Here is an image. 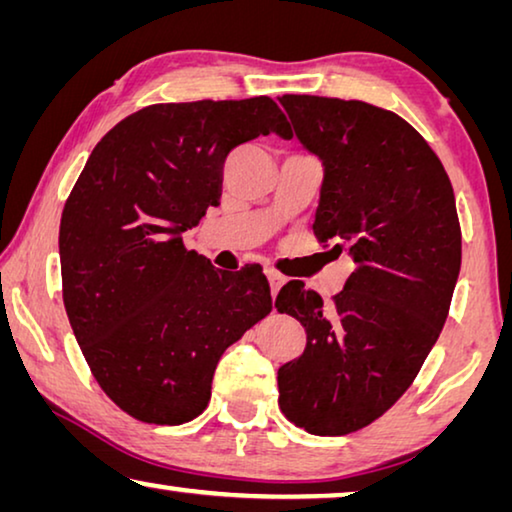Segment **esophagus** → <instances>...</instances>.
<instances>
[{
    "label": "esophagus",
    "instance_id": "esophagus-1",
    "mask_svg": "<svg viewBox=\"0 0 512 512\" xmlns=\"http://www.w3.org/2000/svg\"><path fill=\"white\" fill-rule=\"evenodd\" d=\"M266 278H269V285H271V294H273V296L278 294L280 287L287 282L285 275L278 273V271H266Z\"/></svg>",
    "mask_w": 512,
    "mask_h": 512
}]
</instances>
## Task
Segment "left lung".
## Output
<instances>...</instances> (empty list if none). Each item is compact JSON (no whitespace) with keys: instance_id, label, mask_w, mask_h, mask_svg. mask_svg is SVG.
Here are the masks:
<instances>
[{"instance_id":"8db88e82","label":"left lung","mask_w":512,"mask_h":512,"mask_svg":"<svg viewBox=\"0 0 512 512\" xmlns=\"http://www.w3.org/2000/svg\"><path fill=\"white\" fill-rule=\"evenodd\" d=\"M323 164L314 234L355 269L326 305L287 282L275 298L307 332L278 369L280 410L312 435H348L401 399L440 337L462 257L449 175L415 127L360 100L282 95Z\"/></svg>"}]
</instances>
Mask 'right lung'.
Segmentation results:
<instances>
[{
	"label": "right lung",
	"instance_id": "right-lung-1",
	"mask_svg": "<svg viewBox=\"0 0 512 512\" xmlns=\"http://www.w3.org/2000/svg\"><path fill=\"white\" fill-rule=\"evenodd\" d=\"M271 132L291 139L266 95L150 104L102 136L72 186L63 305L97 385L129 417H198L225 348L271 312L259 266L214 269L182 243L221 200L227 154Z\"/></svg>",
	"mask_w": 512,
	"mask_h": 512
}]
</instances>
